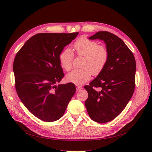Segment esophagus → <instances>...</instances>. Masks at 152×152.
Listing matches in <instances>:
<instances>
[{
	"label": "esophagus",
	"instance_id": "esophagus-1",
	"mask_svg": "<svg viewBox=\"0 0 152 152\" xmlns=\"http://www.w3.org/2000/svg\"><path fill=\"white\" fill-rule=\"evenodd\" d=\"M82 89V86H77V89H76V91H77V92H79V91H80L81 89Z\"/></svg>",
	"mask_w": 152,
	"mask_h": 152
}]
</instances>
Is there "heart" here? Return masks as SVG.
Here are the masks:
<instances>
[{"label":"heart","mask_w":152,"mask_h":152,"mask_svg":"<svg viewBox=\"0 0 152 152\" xmlns=\"http://www.w3.org/2000/svg\"><path fill=\"white\" fill-rule=\"evenodd\" d=\"M73 50L78 56H83L80 69L73 70L67 74L66 79L76 85H82L88 81L92 75H97L102 72L108 63L109 52L103 45H98L94 40L86 37L79 38L73 44ZM73 55L70 49L64 50L59 54L61 66L70 71L73 66Z\"/></svg>","instance_id":"obj_1"}]
</instances>
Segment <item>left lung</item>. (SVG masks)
<instances>
[{"label": "left lung", "instance_id": "1", "mask_svg": "<svg viewBox=\"0 0 152 152\" xmlns=\"http://www.w3.org/2000/svg\"><path fill=\"white\" fill-rule=\"evenodd\" d=\"M89 39L103 40L109 52L104 70L89 86H84L88 93L85 105L90 118L106 123L123 111L134 93L136 61L124 41L110 32L98 31Z\"/></svg>", "mask_w": 152, "mask_h": 152}]
</instances>
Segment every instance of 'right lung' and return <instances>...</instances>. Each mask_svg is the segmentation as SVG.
Here are the masks:
<instances>
[{
    "mask_svg": "<svg viewBox=\"0 0 152 152\" xmlns=\"http://www.w3.org/2000/svg\"><path fill=\"white\" fill-rule=\"evenodd\" d=\"M79 34L42 33L32 36L13 63L15 88L25 107L45 122L60 118L75 93V86L56 84L64 77L59 54Z\"/></svg>",
    "mask_w": 152,
    "mask_h": 152,
    "instance_id": "right-lung-1",
    "label": "right lung"
}]
</instances>
